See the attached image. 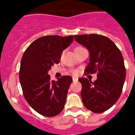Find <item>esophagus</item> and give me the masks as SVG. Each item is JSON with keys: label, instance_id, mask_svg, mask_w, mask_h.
I'll list each match as a JSON object with an SVG mask.
<instances>
[{"label": "esophagus", "instance_id": "esophagus-1", "mask_svg": "<svg viewBox=\"0 0 135 135\" xmlns=\"http://www.w3.org/2000/svg\"><path fill=\"white\" fill-rule=\"evenodd\" d=\"M72 80H73V82H77V81H78V78H75V77H73V78H72Z\"/></svg>", "mask_w": 135, "mask_h": 135}]
</instances>
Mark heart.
<instances>
[{"instance_id": "1", "label": "heart", "mask_w": 135, "mask_h": 135, "mask_svg": "<svg viewBox=\"0 0 135 135\" xmlns=\"http://www.w3.org/2000/svg\"><path fill=\"white\" fill-rule=\"evenodd\" d=\"M80 48H82V47H77V48H76L75 50H78ZM71 72H72V74L74 75H76L77 74H78V71H77V70H72V71H71Z\"/></svg>"}]
</instances>
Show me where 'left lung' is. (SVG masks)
Instances as JSON below:
<instances>
[{"label": "left lung", "instance_id": "left-lung-1", "mask_svg": "<svg viewBox=\"0 0 135 135\" xmlns=\"http://www.w3.org/2000/svg\"><path fill=\"white\" fill-rule=\"evenodd\" d=\"M78 43L90 53L89 63L84 73L97 72L95 82L78 79L82 84L81 97L86 108L94 113H102L114 105L120 97L126 78L122 55L109 38L99 34L75 35Z\"/></svg>", "mask_w": 135, "mask_h": 135}]
</instances>
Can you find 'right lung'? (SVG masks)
I'll return each instance as SVG.
<instances>
[{
    "instance_id": "add662e5",
    "label": "right lung",
    "mask_w": 135,
    "mask_h": 135,
    "mask_svg": "<svg viewBox=\"0 0 135 135\" xmlns=\"http://www.w3.org/2000/svg\"><path fill=\"white\" fill-rule=\"evenodd\" d=\"M74 38V36L40 37L27 47L21 58L20 81L23 96L41 115L53 117L64 109L72 78L64 76L51 80L48 71L54 64H59L62 52Z\"/></svg>"
}]
</instances>
